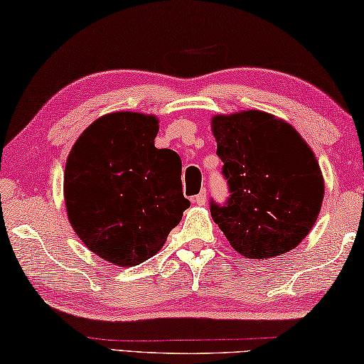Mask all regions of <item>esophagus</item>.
Segmentation results:
<instances>
[{"label": "esophagus", "mask_w": 364, "mask_h": 364, "mask_svg": "<svg viewBox=\"0 0 364 364\" xmlns=\"http://www.w3.org/2000/svg\"><path fill=\"white\" fill-rule=\"evenodd\" d=\"M193 201L196 205H200V206H203L205 203H206V190H201V192L195 196L193 198Z\"/></svg>", "instance_id": "1"}]
</instances>
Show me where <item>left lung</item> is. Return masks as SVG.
<instances>
[{
	"instance_id": "8db88e82",
	"label": "left lung",
	"mask_w": 364,
	"mask_h": 364,
	"mask_svg": "<svg viewBox=\"0 0 364 364\" xmlns=\"http://www.w3.org/2000/svg\"><path fill=\"white\" fill-rule=\"evenodd\" d=\"M211 130L232 193L225 206L211 203V216L230 247L252 259L294 250L324 198L311 148L289 122L258 109L214 114Z\"/></svg>"
}]
</instances>
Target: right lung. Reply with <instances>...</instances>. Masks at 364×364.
I'll return each instance as SVG.
<instances>
[{
	"mask_svg": "<svg viewBox=\"0 0 364 364\" xmlns=\"http://www.w3.org/2000/svg\"><path fill=\"white\" fill-rule=\"evenodd\" d=\"M158 130L154 114L109 112L83 130L65 161L70 225L90 252L119 267L156 255L190 206L181 158L154 146Z\"/></svg>",
	"mask_w": 364,
	"mask_h": 364,
	"instance_id": "obj_1",
	"label": "right lung"
}]
</instances>
